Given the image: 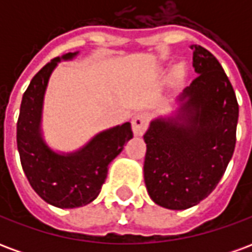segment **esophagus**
I'll use <instances>...</instances> for the list:
<instances>
[{
    "mask_svg": "<svg viewBox=\"0 0 252 252\" xmlns=\"http://www.w3.org/2000/svg\"><path fill=\"white\" fill-rule=\"evenodd\" d=\"M148 126V117L146 113H136V115L133 116V119H132V131L133 133L136 135V136H140L143 135V132L147 129Z\"/></svg>",
    "mask_w": 252,
    "mask_h": 252,
    "instance_id": "1",
    "label": "esophagus"
}]
</instances>
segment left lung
Listing matches in <instances>:
<instances>
[{
	"mask_svg": "<svg viewBox=\"0 0 252 252\" xmlns=\"http://www.w3.org/2000/svg\"><path fill=\"white\" fill-rule=\"evenodd\" d=\"M198 74L175 99L178 108L151 120L144 143V182L151 200L173 211L197 205L225 173L236 143L239 105L221 64L191 44Z\"/></svg>",
	"mask_w": 252,
	"mask_h": 252,
	"instance_id": "obj_1",
	"label": "left lung"
}]
</instances>
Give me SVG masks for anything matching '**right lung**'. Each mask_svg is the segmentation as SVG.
Masks as SVG:
<instances>
[{"instance_id":"obj_1","label":"right lung","mask_w":252,"mask_h":252,"mask_svg":"<svg viewBox=\"0 0 252 252\" xmlns=\"http://www.w3.org/2000/svg\"><path fill=\"white\" fill-rule=\"evenodd\" d=\"M79 52H68L47 63L25 90L17 121L20 160L32 189L50 205L71 209L90 204L104 185L110 162L133 137L131 123L98 132L72 153H58L43 137L41 117L47 85L61 61H71Z\"/></svg>"}]
</instances>
